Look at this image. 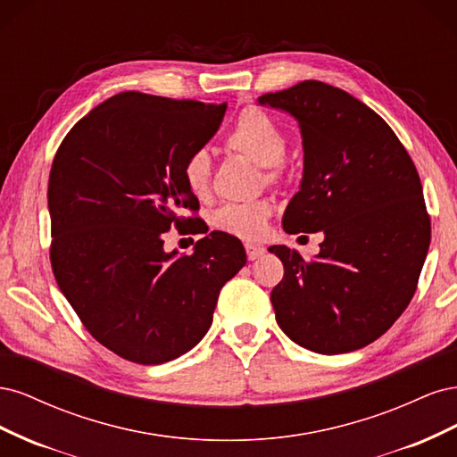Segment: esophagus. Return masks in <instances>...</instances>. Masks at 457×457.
I'll list each match as a JSON object with an SVG mask.
<instances>
[{
    "label": "esophagus",
    "instance_id": "34e87169",
    "mask_svg": "<svg viewBox=\"0 0 457 457\" xmlns=\"http://www.w3.org/2000/svg\"><path fill=\"white\" fill-rule=\"evenodd\" d=\"M244 247H245V255H247V259H250V261H255V259H259L262 253H265V247L255 245V244H245Z\"/></svg>",
    "mask_w": 457,
    "mask_h": 457
}]
</instances>
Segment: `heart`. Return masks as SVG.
<instances>
[{"mask_svg": "<svg viewBox=\"0 0 457 457\" xmlns=\"http://www.w3.org/2000/svg\"><path fill=\"white\" fill-rule=\"evenodd\" d=\"M227 146L232 152L250 158L262 168V177L269 185H278L284 175L286 135L278 123L257 108H247L238 116L232 131L227 137ZM187 188L202 198L210 190L212 160L204 148H198L185 158L181 168ZM270 217V204L255 200L247 204H227L213 215V227L220 232L242 240L261 238L267 230Z\"/></svg>", "mask_w": 457, "mask_h": 457, "instance_id": "b5f03b06", "label": "heart"}]
</instances>
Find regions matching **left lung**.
<instances>
[{"mask_svg": "<svg viewBox=\"0 0 457 457\" xmlns=\"http://www.w3.org/2000/svg\"><path fill=\"white\" fill-rule=\"evenodd\" d=\"M259 103L287 110L303 133L305 173L284 230L324 234L311 261L270 247L284 262L276 322L314 353L362 349L410 305L431 244L416 165L389 123L334 86L307 79Z\"/></svg>", "mask_w": 457, "mask_h": 457, "instance_id": "1", "label": "left lung"}]
</instances>
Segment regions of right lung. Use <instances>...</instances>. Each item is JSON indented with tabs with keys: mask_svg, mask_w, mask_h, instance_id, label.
<instances>
[{
	"mask_svg": "<svg viewBox=\"0 0 457 457\" xmlns=\"http://www.w3.org/2000/svg\"><path fill=\"white\" fill-rule=\"evenodd\" d=\"M227 103L126 91L66 133L49 173L54 280L81 324L137 364H163L205 336L223 287L245 265L237 237L213 230L190 255L163 252L171 227L207 228L181 173Z\"/></svg>",
	"mask_w": 457,
	"mask_h": 457,
	"instance_id": "obj_1",
	"label": "right lung"
}]
</instances>
